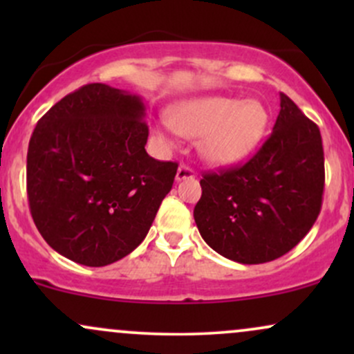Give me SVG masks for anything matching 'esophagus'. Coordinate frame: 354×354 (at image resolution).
Returning <instances> with one entry per match:
<instances>
[{"label": "esophagus", "mask_w": 354, "mask_h": 354, "mask_svg": "<svg viewBox=\"0 0 354 354\" xmlns=\"http://www.w3.org/2000/svg\"><path fill=\"white\" fill-rule=\"evenodd\" d=\"M189 178H194V171L186 165H180L176 171V181H183V180H189Z\"/></svg>", "instance_id": "34e87169"}]
</instances>
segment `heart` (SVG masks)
Listing matches in <instances>:
<instances>
[{"label":"heart","instance_id":"obj_1","mask_svg":"<svg viewBox=\"0 0 354 354\" xmlns=\"http://www.w3.org/2000/svg\"><path fill=\"white\" fill-rule=\"evenodd\" d=\"M270 115L258 100L230 96H200L168 109V124L186 138H198V153L206 163L231 166L258 148L265 136ZM163 143H169L163 129H154Z\"/></svg>","mask_w":354,"mask_h":354}]
</instances>
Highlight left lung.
<instances>
[{"label": "left lung", "instance_id": "1", "mask_svg": "<svg viewBox=\"0 0 354 354\" xmlns=\"http://www.w3.org/2000/svg\"><path fill=\"white\" fill-rule=\"evenodd\" d=\"M200 185L193 216L201 238L231 261H273L306 236L319 214V128L279 93V115L259 151L239 168L205 174Z\"/></svg>", "mask_w": 354, "mask_h": 354}]
</instances>
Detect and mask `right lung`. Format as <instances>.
<instances>
[{"label": "right lung", "mask_w": 354, "mask_h": 354, "mask_svg": "<svg viewBox=\"0 0 354 354\" xmlns=\"http://www.w3.org/2000/svg\"><path fill=\"white\" fill-rule=\"evenodd\" d=\"M143 98L91 83L36 124L28 146L31 216L44 241L84 266H106L141 245L178 165L146 153Z\"/></svg>", "instance_id": "1"}]
</instances>
